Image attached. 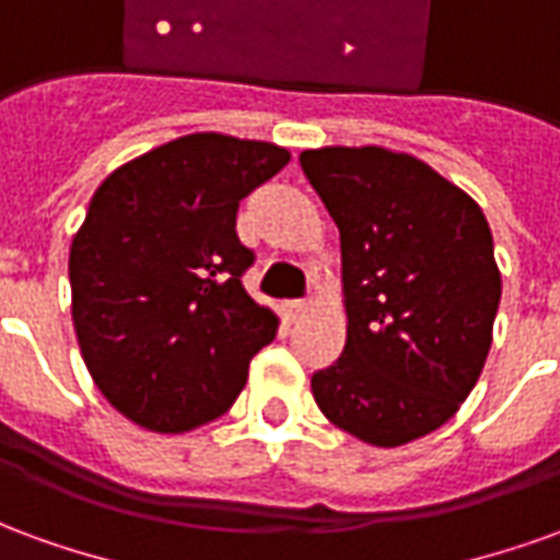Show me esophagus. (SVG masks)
I'll use <instances>...</instances> for the list:
<instances>
[{
  "mask_svg": "<svg viewBox=\"0 0 560 560\" xmlns=\"http://www.w3.org/2000/svg\"><path fill=\"white\" fill-rule=\"evenodd\" d=\"M281 312H284V320H300L305 312L303 300H288V303L281 305Z\"/></svg>",
  "mask_w": 560,
  "mask_h": 560,
  "instance_id": "1",
  "label": "esophagus"
}]
</instances>
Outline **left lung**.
I'll use <instances>...</instances> for the list:
<instances>
[{
	"label": "left lung",
	"mask_w": 560,
	"mask_h": 560,
	"mask_svg": "<svg viewBox=\"0 0 560 560\" xmlns=\"http://www.w3.org/2000/svg\"><path fill=\"white\" fill-rule=\"evenodd\" d=\"M336 221L345 351L312 375L332 425L401 446L444 425L492 348L501 272L482 209L425 161L384 147L300 155Z\"/></svg>",
	"instance_id": "1"
}]
</instances>
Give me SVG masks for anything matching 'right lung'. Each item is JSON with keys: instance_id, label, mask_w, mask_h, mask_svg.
Here are the masks:
<instances>
[{"instance_id": "add662e5", "label": "right lung", "mask_w": 560, "mask_h": 560, "mask_svg": "<svg viewBox=\"0 0 560 560\" xmlns=\"http://www.w3.org/2000/svg\"><path fill=\"white\" fill-rule=\"evenodd\" d=\"M288 149L188 135L114 171L71 243V317L104 399L149 432L215 420L243 393L279 317L243 288L255 252L236 209Z\"/></svg>"}]
</instances>
